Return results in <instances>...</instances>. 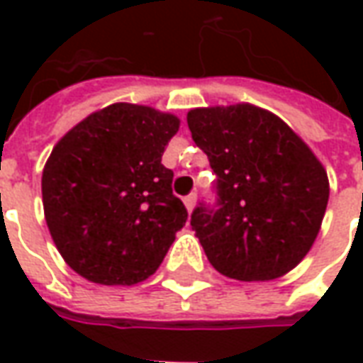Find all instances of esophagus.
<instances>
[{
    "label": "esophagus",
    "instance_id": "1",
    "mask_svg": "<svg viewBox=\"0 0 363 363\" xmlns=\"http://www.w3.org/2000/svg\"><path fill=\"white\" fill-rule=\"evenodd\" d=\"M194 204H196V194H189V196H184V206H186L189 213L194 210Z\"/></svg>",
    "mask_w": 363,
    "mask_h": 363
}]
</instances>
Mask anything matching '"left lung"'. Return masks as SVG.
Wrapping results in <instances>:
<instances>
[{
  "label": "left lung",
  "instance_id": "1",
  "mask_svg": "<svg viewBox=\"0 0 363 363\" xmlns=\"http://www.w3.org/2000/svg\"><path fill=\"white\" fill-rule=\"evenodd\" d=\"M186 122L218 174V208L200 204L190 218L210 264L241 281L294 270L327 210L323 163L284 120L251 103L192 108Z\"/></svg>",
  "mask_w": 363,
  "mask_h": 363
}]
</instances>
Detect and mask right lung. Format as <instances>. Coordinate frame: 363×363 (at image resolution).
Segmentation results:
<instances>
[{
	"label": "right lung",
	"instance_id": "right-lung-1",
	"mask_svg": "<svg viewBox=\"0 0 363 363\" xmlns=\"http://www.w3.org/2000/svg\"><path fill=\"white\" fill-rule=\"evenodd\" d=\"M181 126L174 114L114 103L60 140L43 171L46 225L67 267L103 286L155 274L186 223L161 163Z\"/></svg>",
	"mask_w": 363,
	"mask_h": 363
}]
</instances>
